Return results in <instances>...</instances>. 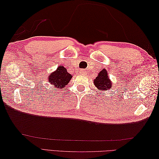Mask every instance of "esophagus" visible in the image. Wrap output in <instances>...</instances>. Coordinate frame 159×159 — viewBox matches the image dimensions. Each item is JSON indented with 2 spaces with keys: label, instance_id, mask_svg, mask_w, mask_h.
<instances>
[{
  "label": "esophagus",
  "instance_id": "1",
  "mask_svg": "<svg viewBox=\"0 0 159 159\" xmlns=\"http://www.w3.org/2000/svg\"><path fill=\"white\" fill-rule=\"evenodd\" d=\"M80 73H81L82 74H86V71L84 70H80Z\"/></svg>",
  "mask_w": 159,
  "mask_h": 159
}]
</instances>
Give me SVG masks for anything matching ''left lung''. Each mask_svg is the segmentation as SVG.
<instances>
[{
    "label": "left lung",
    "instance_id": "8db88e82",
    "mask_svg": "<svg viewBox=\"0 0 159 159\" xmlns=\"http://www.w3.org/2000/svg\"><path fill=\"white\" fill-rule=\"evenodd\" d=\"M108 76H108L107 71L104 69L100 71L98 74L96 79L93 80L94 85L98 89V91H103L104 92V90H108L111 88L112 85H111V80Z\"/></svg>",
    "mask_w": 159,
    "mask_h": 159
}]
</instances>
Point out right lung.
I'll return each mask as SVG.
<instances>
[{"mask_svg": "<svg viewBox=\"0 0 159 159\" xmlns=\"http://www.w3.org/2000/svg\"><path fill=\"white\" fill-rule=\"evenodd\" d=\"M72 78V76L67 72L66 68L60 66L55 72L50 74L48 82L56 88L61 89L68 84Z\"/></svg>", "mask_w": 159, "mask_h": 159, "instance_id": "obj_1", "label": "right lung"}]
</instances>
